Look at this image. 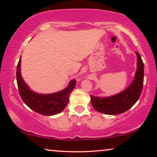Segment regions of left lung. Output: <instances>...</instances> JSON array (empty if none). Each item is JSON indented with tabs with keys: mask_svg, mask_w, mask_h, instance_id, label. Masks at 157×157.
<instances>
[{
	"mask_svg": "<svg viewBox=\"0 0 157 157\" xmlns=\"http://www.w3.org/2000/svg\"><path fill=\"white\" fill-rule=\"evenodd\" d=\"M137 55V70L134 80L124 91L120 94L107 98H100L91 95V104L98 112L108 115H118L129 109L139 100L141 94L143 79H144V64L140 55Z\"/></svg>",
	"mask_w": 157,
	"mask_h": 157,
	"instance_id": "8db88e82",
	"label": "left lung"
}]
</instances>
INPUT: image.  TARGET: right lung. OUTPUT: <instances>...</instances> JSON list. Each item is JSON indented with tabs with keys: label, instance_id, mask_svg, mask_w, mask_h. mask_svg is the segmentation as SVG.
<instances>
[{
	"label": "right lung",
	"instance_id": "add662e5",
	"mask_svg": "<svg viewBox=\"0 0 157 157\" xmlns=\"http://www.w3.org/2000/svg\"><path fill=\"white\" fill-rule=\"evenodd\" d=\"M21 57L17 68V80L20 96L31 109L44 116H53L64 109L69 96L75 88L76 80L72 79L66 89L52 94H39L31 91L21 75Z\"/></svg>",
	"mask_w": 157,
	"mask_h": 157
}]
</instances>
